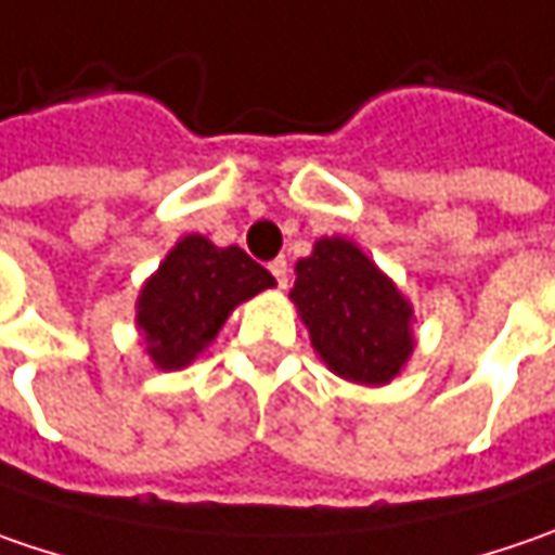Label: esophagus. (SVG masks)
Listing matches in <instances>:
<instances>
[{
  "label": "esophagus",
  "mask_w": 555,
  "mask_h": 555,
  "mask_svg": "<svg viewBox=\"0 0 555 555\" xmlns=\"http://www.w3.org/2000/svg\"><path fill=\"white\" fill-rule=\"evenodd\" d=\"M270 273L276 276L279 288H285V285H288V263H285V257H276V260L270 263Z\"/></svg>",
  "instance_id": "esophagus-1"
}]
</instances>
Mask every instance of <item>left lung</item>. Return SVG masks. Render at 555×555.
Instances as JSON below:
<instances>
[{
    "mask_svg": "<svg viewBox=\"0 0 555 555\" xmlns=\"http://www.w3.org/2000/svg\"><path fill=\"white\" fill-rule=\"evenodd\" d=\"M292 301L310 345L335 375L357 385H388L413 353V304L366 254L325 235L295 263Z\"/></svg>",
    "mask_w": 555,
    "mask_h": 555,
    "instance_id": "obj_1",
    "label": "left lung"
}]
</instances>
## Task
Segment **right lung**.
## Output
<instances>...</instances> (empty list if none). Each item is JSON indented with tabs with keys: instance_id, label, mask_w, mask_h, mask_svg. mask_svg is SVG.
<instances>
[{
	"instance_id": "1",
	"label": "right lung",
	"mask_w": 555,
	"mask_h": 555,
	"mask_svg": "<svg viewBox=\"0 0 555 555\" xmlns=\"http://www.w3.org/2000/svg\"><path fill=\"white\" fill-rule=\"evenodd\" d=\"M276 279L242 248L185 235L139 292L135 325L157 370H182L217 338L242 301Z\"/></svg>"
}]
</instances>
